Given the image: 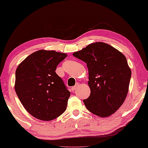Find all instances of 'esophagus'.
Here are the masks:
<instances>
[{
    "mask_svg": "<svg viewBox=\"0 0 148 148\" xmlns=\"http://www.w3.org/2000/svg\"><path fill=\"white\" fill-rule=\"evenodd\" d=\"M77 86H78V84H77L75 86H73L72 88H71V90H72V91L73 92V91H75L76 90V88H77Z\"/></svg>",
    "mask_w": 148,
    "mask_h": 148,
    "instance_id": "34e87169",
    "label": "esophagus"
}]
</instances>
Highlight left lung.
Returning <instances> with one entry per match:
<instances>
[{
    "label": "left lung",
    "instance_id": "obj_1",
    "mask_svg": "<svg viewBox=\"0 0 148 148\" xmlns=\"http://www.w3.org/2000/svg\"><path fill=\"white\" fill-rule=\"evenodd\" d=\"M73 55L86 63L90 95L83 100L87 110L107 117L121 106L127 97L131 70L124 55L106 43L86 46Z\"/></svg>",
    "mask_w": 148,
    "mask_h": 148
}]
</instances>
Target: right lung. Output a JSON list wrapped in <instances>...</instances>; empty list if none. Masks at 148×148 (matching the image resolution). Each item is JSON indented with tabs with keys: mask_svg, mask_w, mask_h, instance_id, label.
Returning <instances> with one entry per match:
<instances>
[{
	"mask_svg": "<svg viewBox=\"0 0 148 148\" xmlns=\"http://www.w3.org/2000/svg\"><path fill=\"white\" fill-rule=\"evenodd\" d=\"M65 53L40 50L17 67L15 90L23 107L34 117L51 121L67 108L70 92L55 72Z\"/></svg>",
	"mask_w": 148,
	"mask_h": 148,
	"instance_id": "add662e5",
	"label": "right lung"
}]
</instances>
